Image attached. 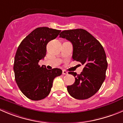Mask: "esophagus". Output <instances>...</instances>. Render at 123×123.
Instances as JSON below:
<instances>
[{"mask_svg":"<svg viewBox=\"0 0 123 123\" xmlns=\"http://www.w3.org/2000/svg\"><path fill=\"white\" fill-rule=\"evenodd\" d=\"M62 74H68V72H67V71L63 70L62 71Z\"/></svg>","mask_w":123,"mask_h":123,"instance_id":"obj_1","label":"esophagus"}]
</instances>
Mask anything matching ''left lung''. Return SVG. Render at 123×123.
<instances>
[{
    "label": "left lung",
    "instance_id": "8db88e82",
    "mask_svg": "<svg viewBox=\"0 0 123 123\" xmlns=\"http://www.w3.org/2000/svg\"><path fill=\"white\" fill-rule=\"evenodd\" d=\"M59 37L72 42V58L85 65L80 74L68 72L74 76L75 82L67 86V91L75 99H88L99 90L105 80L107 62L104 48L98 40L83 29L64 30Z\"/></svg>",
    "mask_w": 123,
    "mask_h": 123
}]
</instances>
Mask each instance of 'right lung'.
I'll return each mask as SVG.
<instances>
[{"label":"right lung","instance_id":"obj_1","mask_svg":"<svg viewBox=\"0 0 123 123\" xmlns=\"http://www.w3.org/2000/svg\"><path fill=\"white\" fill-rule=\"evenodd\" d=\"M61 30L39 27L21 42L15 55V80L22 93L33 101L44 99L51 91L54 79L61 75L60 68L48 70L39 62L47 52V44L55 39Z\"/></svg>","mask_w":123,"mask_h":123}]
</instances>
